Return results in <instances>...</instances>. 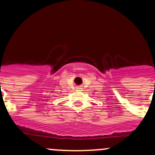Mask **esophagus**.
<instances>
[{
    "mask_svg": "<svg viewBox=\"0 0 155 155\" xmlns=\"http://www.w3.org/2000/svg\"><path fill=\"white\" fill-rule=\"evenodd\" d=\"M76 89H78V90H79V91H80V90L82 89V88H76Z\"/></svg>",
    "mask_w": 155,
    "mask_h": 155,
    "instance_id": "1",
    "label": "esophagus"
}]
</instances>
